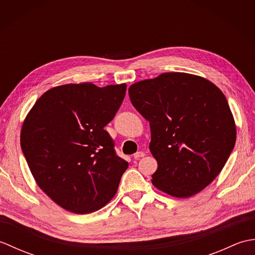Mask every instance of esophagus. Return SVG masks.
<instances>
[{"label":"esophagus","instance_id":"1","mask_svg":"<svg viewBox=\"0 0 255 255\" xmlns=\"http://www.w3.org/2000/svg\"><path fill=\"white\" fill-rule=\"evenodd\" d=\"M142 156H144V152H142V151H139V152H136V153L133 154V158L136 159V160L142 158Z\"/></svg>","mask_w":255,"mask_h":255}]
</instances>
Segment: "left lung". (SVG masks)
<instances>
[{
  "label": "left lung",
  "mask_w": 255,
  "mask_h": 255,
  "mask_svg": "<svg viewBox=\"0 0 255 255\" xmlns=\"http://www.w3.org/2000/svg\"><path fill=\"white\" fill-rule=\"evenodd\" d=\"M150 124V151L158 161L153 185L189 197L213 182L236 143V125L224 93L197 75L167 72L128 90Z\"/></svg>",
  "instance_id": "obj_1"
}]
</instances>
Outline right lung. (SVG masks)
I'll use <instances>...</instances> for the list:
<instances>
[{
	"mask_svg": "<svg viewBox=\"0 0 255 255\" xmlns=\"http://www.w3.org/2000/svg\"><path fill=\"white\" fill-rule=\"evenodd\" d=\"M126 84H64L40 96L21 127L20 147L38 186L75 214L101 209L116 194L128 162L104 127Z\"/></svg>",
	"mask_w": 255,
	"mask_h": 255,
	"instance_id": "obj_1",
	"label": "right lung"
}]
</instances>
